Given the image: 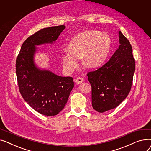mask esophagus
Returning <instances> with one entry per match:
<instances>
[{"label": "esophagus", "mask_w": 151, "mask_h": 151, "mask_svg": "<svg viewBox=\"0 0 151 151\" xmlns=\"http://www.w3.org/2000/svg\"><path fill=\"white\" fill-rule=\"evenodd\" d=\"M83 81H84V79H83V78L78 77V78H77L76 79H75V82H76L78 84L82 83Z\"/></svg>", "instance_id": "obj_1"}]
</instances>
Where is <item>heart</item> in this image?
Masks as SVG:
<instances>
[{
	"instance_id": "b5f03b06",
	"label": "heart",
	"mask_w": 151,
	"mask_h": 151,
	"mask_svg": "<svg viewBox=\"0 0 151 151\" xmlns=\"http://www.w3.org/2000/svg\"><path fill=\"white\" fill-rule=\"evenodd\" d=\"M111 38L104 32L85 30L76 35L63 53L62 60L65 71L71 73L78 66V58L89 68L96 67L104 62L111 50Z\"/></svg>"
}]
</instances>
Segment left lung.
<instances>
[{
	"mask_svg": "<svg viewBox=\"0 0 151 151\" xmlns=\"http://www.w3.org/2000/svg\"><path fill=\"white\" fill-rule=\"evenodd\" d=\"M120 45L105 65L87 75L92 87V105L99 113L116 108L129 95L135 70L132 46L121 31Z\"/></svg>",
	"mask_w": 151,
	"mask_h": 151,
	"instance_id": "left-lung-1",
	"label": "left lung"
}]
</instances>
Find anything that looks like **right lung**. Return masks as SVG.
Segmentation results:
<instances>
[{"instance_id": "right-lung-1", "label": "right lung", "mask_w": 151, "mask_h": 151, "mask_svg": "<svg viewBox=\"0 0 151 151\" xmlns=\"http://www.w3.org/2000/svg\"><path fill=\"white\" fill-rule=\"evenodd\" d=\"M65 26L44 28L28 37L21 46L16 60V73L19 92L38 113L52 116L59 113L67 104L74 87L72 77L60 76L40 70L34 63L35 46L53 43Z\"/></svg>"}]
</instances>
